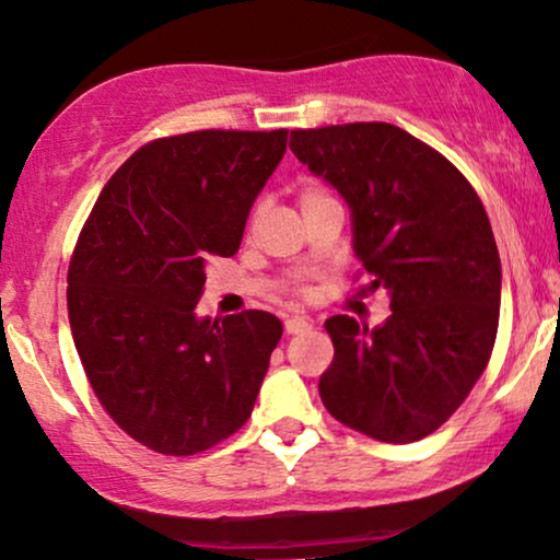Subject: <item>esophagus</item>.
Returning <instances> with one entry per match:
<instances>
[{
    "label": "esophagus",
    "instance_id": "obj_1",
    "mask_svg": "<svg viewBox=\"0 0 560 560\" xmlns=\"http://www.w3.org/2000/svg\"><path fill=\"white\" fill-rule=\"evenodd\" d=\"M312 327H314V322L306 319V316H291V319H285V332L288 335L308 332Z\"/></svg>",
    "mask_w": 560,
    "mask_h": 560
}]
</instances>
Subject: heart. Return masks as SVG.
Returning <instances> with one entry per match:
<instances>
[{
  "mask_svg": "<svg viewBox=\"0 0 560 560\" xmlns=\"http://www.w3.org/2000/svg\"><path fill=\"white\" fill-rule=\"evenodd\" d=\"M322 197H329L327 191L322 189V186H316V184H303L301 186V205L303 207H308V205L316 202V199H322Z\"/></svg>",
  "mask_w": 560,
  "mask_h": 560,
  "instance_id": "obj_1",
  "label": "heart"
}]
</instances>
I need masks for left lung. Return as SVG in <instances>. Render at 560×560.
Instances as JSON below:
<instances>
[{
	"label": "left lung",
	"mask_w": 560,
	"mask_h": 560,
	"mask_svg": "<svg viewBox=\"0 0 560 560\" xmlns=\"http://www.w3.org/2000/svg\"><path fill=\"white\" fill-rule=\"evenodd\" d=\"M291 150L353 210L361 293H389L371 329L324 322L335 361L319 378L329 416L386 444L436 431L491 361L501 259L478 191L439 150L386 121L293 129Z\"/></svg>",
	"instance_id": "left-lung-1"
}]
</instances>
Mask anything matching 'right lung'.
Returning a JSON list of instances; mask_svg holds the SVG:
<instances>
[{"label": "right lung", "instance_id": "add662e5", "mask_svg": "<svg viewBox=\"0 0 560 560\" xmlns=\"http://www.w3.org/2000/svg\"><path fill=\"white\" fill-rule=\"evenodd\" d=\"M288 129L158 137L103 186L67 272L82 369L124 433L168 457L212 448L252 416L278 316L199 322L205 261L233 257Z\"/></svg>", "mask_w": 560, "mask_h": 560}]
</instances>
